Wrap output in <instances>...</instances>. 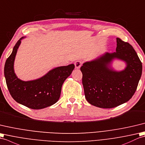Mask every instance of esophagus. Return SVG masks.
Segmentation results:
<instances>
[{
  "label": "esophagus",
  "instance_id": "esophagus-1",
  "mask_svg": "<svg viewBox=\"0 0 145 145\" xmlns=\"http://www.w3.org/2000/svg\"><path fill=\"white\" fill-rule=\"evenodd\" d=\"M82 64V62L81 61H80V60L76 61H75V63H74L75 67L76 69H79L80 67H81Z\"/></svg>",
  "mask_w": 145,
  "mask_h": 145
}]
</instances>
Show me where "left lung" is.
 I'll list each match as a JSON object with an SVG mask.
<instances>
[{
  "label": "left lung",
  "instance_id": "8db88e82",
  "mask_svg": "<svg viewBox=\"0 0 145 145\" xmlns=\"http://www.w3.org/2000/svg\"><path fill=\"white\" fill-rule=\"evenodd\" d=\"M114 59L126 63L116 72L110 66ZM85 97L92 105L111 108L128 102L137 89L142 74V63L133 46L117 38L116 52L105 53L81 67Z\"/></svg>",
  "mask_w": 145,
  "mask_h": 145
}]
</instances>
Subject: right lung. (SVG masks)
Masks as SVG:
<instances>
[{
    "label": "right lung",
    "mask_w": 145,
    "mask_h": 145,
    "mask_svg": "<svg viewBox=\"0 0 145 145\" xmlns=\"http://www.w3.org/2000/svg\"><path fill=\"white\" fill-rule=\"evenodd\" d=\"M23 38L15 44L5 64L4 76L8 89L12 98L19 104L35 110L48 107L59 100L63 84L74 69V64L56 67L36 80L22 81L15 74L14 64Z\"/></svg>",
    "instance_id": "right-lung-1"
}]
</instances>
